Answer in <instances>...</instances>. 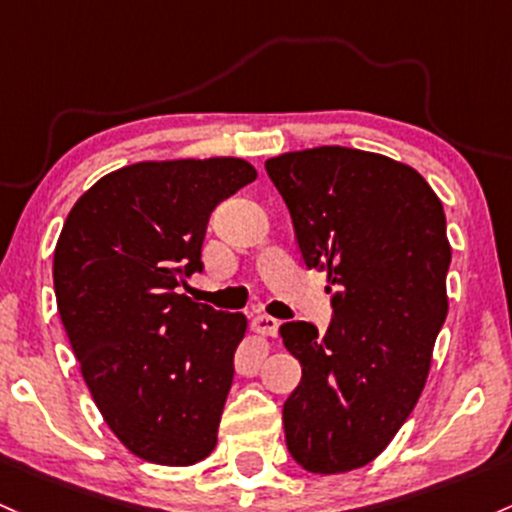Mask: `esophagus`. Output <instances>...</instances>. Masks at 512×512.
<instances>
[{
    "mask_svg": "<svg viewBox=\"0 0 512 512\" xmlns=\"http://www.w3.org/2000/svg\"><path fill=\"white\" fill-rule=\"evenodd\" d=\"M252 330L262 335V338H277L279 320L267 316V313H257V316H252Z\"/></svg>",
    "mask_w": 512,
    "mask_h": 512,
    "instance_id": "1",
    "label": "esophagus"
}]
</instances>
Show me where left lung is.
Masks as SVG:
<instances>
[{"label": "left lung", "instance_id": "8db88e82", "mask_svg": "<svg viewBox=\"0 0 512 512\" xmlns=\"http://www.w3.org/2000/svg\"><path fill=\"white\" fill-rule=\"evenodd\" d=\"M265 167L335 308L325 335L279 328L303 372L284 403L286 447L306 471L345 474L389 447L425 389L449 308L445 209L418 170L367 150L320 145Z\"/></svg>", "mask_w": 512, "mask_h": 512}]
</instances>
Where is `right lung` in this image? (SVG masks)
Returning a JSON list of instances; mask_svg holds the SVG:
<instances>
[{"instance_id": "add662e5", "label": "right lung", "mask_w": 512, "mask_h": 512, "mask_svg": "<svg viewBox=\"0 0 512 512\" xmlns=\"http://www.w3.org/2000/svg\"><path fill=\"white\" fill-rule=\"evenodd\" d=\"M255 179L243 157L136 162L92 184L60 230V320L101 418L145 462L189 466L216 447L247 318L177 286L201 269L211 211Z\"/></svg>"}]
</instances>
